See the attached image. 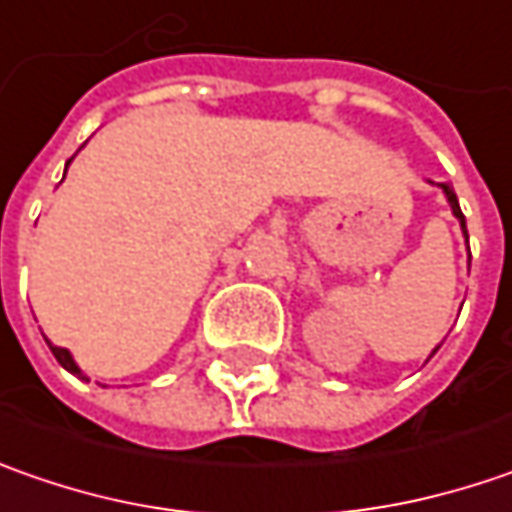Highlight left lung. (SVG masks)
<instances>
[{
    "label": "left lung",
    "mask_w": 512,
    "mask_h": 512,
    "mask_svg": "<svg viewBox=\"0 0 512 512\" xmlns=\"http://www.w3.org/2000/svg\"><path fill=\"white\" fill-rule=\"evenodd\" d=\"M441 189H444V194H447V200H450V206H453V214H456L458 220H461V229H464V234H467V223H464V214H461V206H458L456 191L450 189V186H447V183H444V186H441ZM435 352H438V346H435V349H433V355H435Z\"/></svg>",
    "instance_id": "obj_1"
}]
</instances>
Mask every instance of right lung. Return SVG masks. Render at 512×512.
Here are the masks:
<instances>
[{"mask_svg": "<svg viewBox=\"0 0 512 512\" xmlns=\"http://www.w3.org/2000/svg\"><path fill=\"white\" fill-rule=\"evenodd\" d=\"M51 346V352H54V358L62 364V367L68 369V372H74V375H79V378H85L82 372H79V367L74 364V358H71V352L68 349H62V346H54V344H48Z\"/></svg>", "mask_w": 512, "mask_h": 512, "instance_id": "obj_1", "label": "right lung"}]
</instances>
